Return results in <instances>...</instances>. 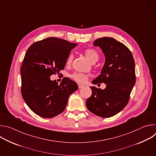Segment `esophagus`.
<instances>
[{
	"mask_svg": "<svg viewBox=\"0 0 156 156\" xmlns=\"http://www.w3.org/2000/svg\"><path fill=\"white\" fill-rule=\"evenodd\" d=\"M78 87L80 89V88H82V87H84V85H83V84H78Z\"/></svg>",
	"mask_w": 156,
	"mask_h": 156,
	"instance_id": "esophagus-1",
	"label": "esophagus"
}]
</instances>
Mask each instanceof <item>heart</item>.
Instances as JSON below:
<instances>
[{"mask_svg": "<svg viewBox=\"0 0 156 156\" xmlns=\"http://www.w3.org/2000/svg\"><path fill=\"white\" fill-rule=\"evenodd\" d=\"M84 53L86 58L88 59V60L92 63H96L99 59L98 53L93 49H87L84 51ZM72 60H73V55H69L67 59H66V64L68 65H70L72 62ZM71 77L75 81L78 83H85L88 79V76L86 75L81 73H75L73 75H72Z\"/></svg>", "mask_w": 156, "mask_h": 156, "instance_id": "1", "label": "heart"}]
</instances>
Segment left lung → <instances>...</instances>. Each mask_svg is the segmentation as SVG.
I'll list each match as a JSON object with an SVG mask.
<instances>
[{
	"mask_svg": "<svg viewBox=\"0 0 156 156\" xmlns=\"http://www.w3.org/2000/svg\"><path fill=\"white\" fill-rule=\"evenodd\" d=\"M105 57L101 74L93 81L104 83V90L90 87L92 95L86 101V107L93 114L103 118L112 117L127 105L136 82L135 64L129 49L114 38L104 37L94 41Z\"/></svg>",
	"mask_w": 156,
	"mask_h": 156,
	"instance_id": "left-lung-1",
	"label": "left lung"
}]
</instances>
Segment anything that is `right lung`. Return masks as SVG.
I'll list each match as a JSON object with an SVG mask.
<instances>
[{"label": "right lung", "mask_w": 156, "mask_h": 156, "mask_svg": "<svg viewBox=\"0 0 156 156\" xmlns=\"http://www.w3.org/2000/svg\"><path fill=\"white\" fill-rule=\"evenodd\" d=\"M78 44L48 37L28 49L21 67V95L30 108L43 118H52L63 112L69 97L77 84L63 78L60 84L50 76L63 70L70 51Z\"/></svg>", "instance_id": "add662e5"}]
</instances>
